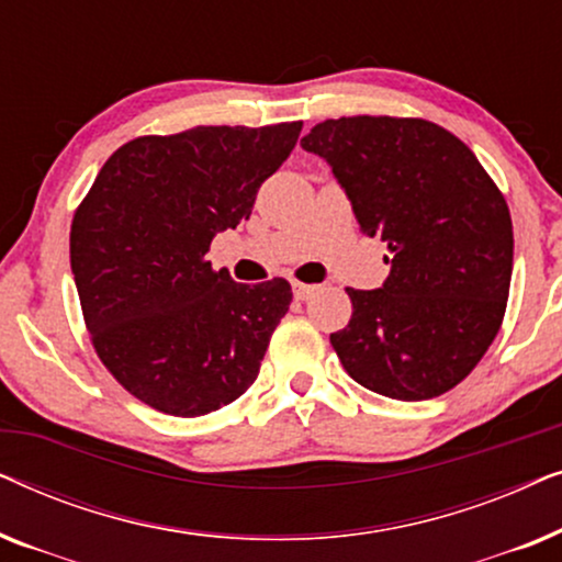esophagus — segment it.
I'll return each mask as SVG.
<instances>
[{"mask_svg":"<svg viewBox=\"0 0 562 562\" xmlns=\"http://www.w3.org/2000/svg\"><path fill=\"white\" fill-rule=\"evenodd\" d=\"M314 291H317V286H312V283H299L294 281V296L299 299V302H304V299H310Z\"/></svg>","mask_w":562,"mask_h":562,"instance_id":"34e87169","label":"esophagus"}]
</instances>
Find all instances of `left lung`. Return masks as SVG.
Segmentation results:
<instances>
[{"label":"left lung","instance_id":"8db88e82","mask_svg":"<svg viewBox=\"0 0 562 562\" xmlns=\"http://www.w3.org/2000/svg\"><path fill=\"white\" fill-rule=\"evenodd\" d=\"M325 158L360 229L389 245L381 289H345L329 342L360 386L425 402L458 386L502 327L514 233L502 191L463 140L427 120L340 117L302 137Z\"/></svg>","mask_w":562,"mask_h":562}]
</instances>
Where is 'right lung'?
<instances>
[{"mask_svg": "<svg viewBox=\"0 0 562 562\" xmlns=\"http://www.w3.org/2000/svg\"><path fill=\"white\" fill-rule=\"evenodd\" d=\"M302 122L194 127L117 148L71 225V271L97 356L135 398L202 417L258 379L291 286L214 271V235L250 217Z\"/></svg>", "mask_w": 562, "mask_h": 562, "instance_id": "right-lung-1", "label": "right lung"}]
</instances>
